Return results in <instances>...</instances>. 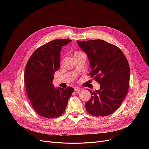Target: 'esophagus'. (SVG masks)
Segmentation results:
<instances>
[{"label": "esophagus", "mask_w": 149, "mask_h": 149, "mask_svg": "<svg viewBox=\"0 0 149 149\" xmlns=\"http://www.w3.org/2000/svg\"><path fill=\"white\" fill-rule=\"evenodd\" d=\"M74 90H75V92H80V91H81V88H74Z\"/></svg>", "instance_id": "34e87169"}]
</instances>
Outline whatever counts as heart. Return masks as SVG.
<instances>
[{"label":"heart","instance_id":"b5f03b06","mask_svg":"<svg viewBox=\"0 0 149 149\" xmlns=\"http://www.w3.org/2000/svg\"><path fill=\"white\" fill-rule=\"evenodd\" d=\"M82 54H84L83 52L80 51H77L74 52V56H79V55H81Z\"/></svg>","mask_w":149,"mask_h":149}]
</instances>
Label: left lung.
<instances>
[{"instance_id":"obj_1","label":"left lung","mask_w":149,"mask_h":149,"mask_svg":"<svg viewBox=\"0 0 149 149\" xmlns=\"http://www.w3.org/2000/svg\"><path fill=\"white\" fill-rule=\"evenodd\" d=\"M77 42L88 55L91 68L89 75L100 84V90L89 91L91 97L85 104L86 109L95 116L111 115L119 108L128 92V61L118 47L104 40Z\"/></svg>"}]
</instances>
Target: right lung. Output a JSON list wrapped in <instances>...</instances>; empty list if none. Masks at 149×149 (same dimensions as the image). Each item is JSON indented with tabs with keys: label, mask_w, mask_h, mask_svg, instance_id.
<instances>
[{
	"label": "right lung",
	"mask_w": 149,
	"mask_h": 149,
	"mask_svg": "<svg viewBox=\"0 0 149 149\" xmlns=\"http://www.w3.org/2000/svg\"><path fill=\"white\" fill-rule=\"evenodd\" d=\"M71 40L56 39L37 48L29 58L25 69L27 95L34 110L46 118L61 116L74 89L55 88L54 74L60 68L62 47Z\"/></svg>",
	"instance_id": "obj_1"
}]
</instances>
